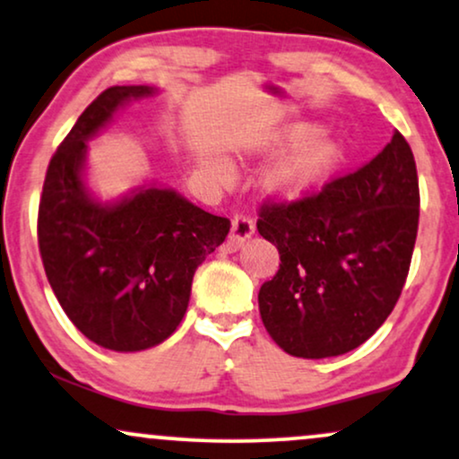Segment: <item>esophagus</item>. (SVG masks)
<instances>
[{
  "mask_svg": "<svg viewBox=\"0 0 459 459\" xmlns=\"http://www.w3.org/2000/svg\"><path fill=\"white\" fill-rule=\"evenodd\" d=\"M255 231V223H253V219L248 217L245 212H238L234 214V219H231V236H230V248H238L242 242H245L248 236Z\"/></svg>",
  "mask_w": 459,
  "mask_h": 459,
  "instance_id": "34e87169",
  "label": "esophagus"
}]
</instances>
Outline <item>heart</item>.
<instances>
[{
  "mask_svg": "<svg viewBox=\"0 0 459 459\" xmlns=\"http://www.w3.org/2000/svg\"><path fill=\"white\" fill-rule=\"evenodd\" d=\"M341 161V144L333 140H313L282 155L265 172V186L281 197H298L319 185Z\"/></svg>",
  "mask_w": 459,
  "mask_h": 459,
  "instance_id": "b5f03b06",
  "label": "heart"
}]
</instances>
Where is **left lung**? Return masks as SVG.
<instances>
[{"label": "left lung", "mask_w": 459, "mask_h": 459, "mask_svg": "<svg viewBox=\"0 0 459 459\" xmlns=\"http://www.w3.org/2000/svg\"><path fill=\"white\" fill-rule=\"evenodd\" d=\"M257 214V231L281 255L259 290V315L282 351L333 358L385 324L420 228V180L403 134L355 172L298 200H265Z\"/></svg>", "instance_id": "8db88e82"}]
</instances>
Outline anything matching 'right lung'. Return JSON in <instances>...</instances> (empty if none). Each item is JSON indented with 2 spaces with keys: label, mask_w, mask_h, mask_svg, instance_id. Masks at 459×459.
<instances>
[{
  "label": "right lung",
  "mask_w": 459,
  "mask_h": 459,
  "mask_svg": "<svg viewBox=\"0 0 459 459\" xmlns=\"http://www.w3.org/2000/svg\"><path fill=\"white\" fill-rule=\"evenodd\" d=\"M149 93L144 84L110 87L84 108L48 163L38 208L39 255L61 308L89 341L126 353L177 330L197 265L231 228L169 189H140L115 206L87 194V140L118 106Z\"/></svg>",
  "instance_id": "obj_1"
}]
</instances>
